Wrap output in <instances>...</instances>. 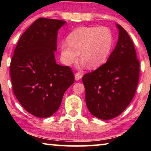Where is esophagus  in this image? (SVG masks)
<instances>
[{"label":"esophagus","instance_id":"esophagus-1","mask_svg":"<svg viewBox=\"0 0 151 151\" xmlns=\"http://www.w3.org/2000/svg\"><path fill=\"white\" fill-rule=\"evenodd\" d=\"M82 76H83V75H82L81 73H76L75 75V77L76 81L80 80V79L82 78Z\"/></svg>","mask_w":151,"mask_h":151}]
</instances>
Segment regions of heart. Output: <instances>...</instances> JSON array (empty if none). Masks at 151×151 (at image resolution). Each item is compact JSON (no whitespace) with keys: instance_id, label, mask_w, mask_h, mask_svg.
<instances>
[{"instance_id":"1","label":"heart","mask_w":151,"mask_h":151,"mask_svg":"<svg viewBox=\"0 0 151 151\" xmlns=\"http://www.w3.org/2000/svg\"><path fill=\"white\" fill-rule=\"evenodd\" d=\"M113 38L108 28L81 27L70 33L68 42L61 46L63 58L67 65L81 58L89 68H95L105 63L111 52Z\"/></svg>"}]
</instances>
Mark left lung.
<instances>
[{
	"instance_id": "8db88e82",
	"label": "left lung",
	"mask_w": 151,
	"mask_h": 151,
	"mask_svg": "<svg viewBox=\"0 0 151 151\" xmlns=\"http://www.w3.org/2000/svg\"><path fill=\"white\" fill-rule=\"evenodd\" d=\"M116 26L119 40L106 63L82 78L88 111L103 120L116 117L127 109L139 83L140 63L134 43L123 28Z\"/></svg>"
}]
</instances>
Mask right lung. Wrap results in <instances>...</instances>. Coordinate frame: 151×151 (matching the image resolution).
<instances>
[{"mask_svg":"<svg viewBox=\"0 0 151 151\" xmlns=\"http://www.w3.org/2000/svg\"><path fill=\"white\" fill-rule=\"evenodd\" d=\"M60 20L40 18L20 37L10 65L12 91L22 107L39 118L57 111L75 81L72 69L55 61Z\"/></svg>","mask_w":151,"mask_h":151,"instance_id":"obj_1","label":"right lung"}]
</instances>
